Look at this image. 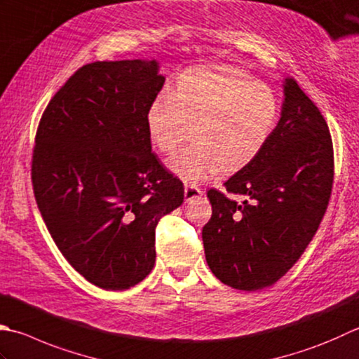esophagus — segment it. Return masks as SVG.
<instances>
[{
    "mask_svg": "<svg viewBox=\"0 0 359 359\" xmlns=\"http://www.w3.org/2000/svg\"><path fill=\"white\" fill-rule=\"evenodd\" d=\"M202 194L203 193H202V189L199 187L189 185V184L185 185V201H193L196 198H201Z\"/></svg>",
    "mask_w": 359,
    "mask_h": 359,
    "instance_id": "esophagus-1",
    "label": "esophagus"
}]
</instances>
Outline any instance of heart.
<instances>
[{
  "label": "heart",
  "instance_id": "heart-1",
  "mask_svg": "<svg viewBox=\"0 0 359 359\" xmlns=\"http://www.w3.org/2000/svg\"><path fill=\"white\" fill-rule=\"evenodd\" d=\"M277 121L272 91L244 69L224 63L185 69L146 111L147 137L161 154L177 149L189 126L193 143L166 163L185 182L244 170L263 152Z\"/></svg>",
  "mask_w": 359,
  "mask_h": 359
}]
</instances>
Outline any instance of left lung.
Segmentation results:
<instances>
[{"mask_svg": "<svg viewBox=\"0 0 359 359\" xmlns=\"http://www.w3.org/2000/svg\"><path fill=\"white\" fill-rule=\"evenodd\" d=\"M282 116L255 161L224 184L244 202L210 189L202 229L208 268L224 285L257 291L273 285L304 254L332 194L334 161L327 121L292 77Z\"/></svg>", "mask_w": 359, "mask_h": 359, "instance_id": "left-lung-1", "label": "left lung"}]
</instances>
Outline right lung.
<instances>
[{"label": "right lung", "mask_w": 359, "mask_h": 359, "mask_svg": "<svg viewBox=\"0 0 359 359\" xmlns=\"http://www.w3.org/2000/svg\"><path fill=\"white\" fill-rule=\"evenodd\" d=\"M163 83L157 60L88 63L53 96L35 135L41 217L67 262L107 291L149 276L160 217L184 202V184L160 163L146 129Z\"/></svg>", "instance_id": "add662e5"}]
</instances>
